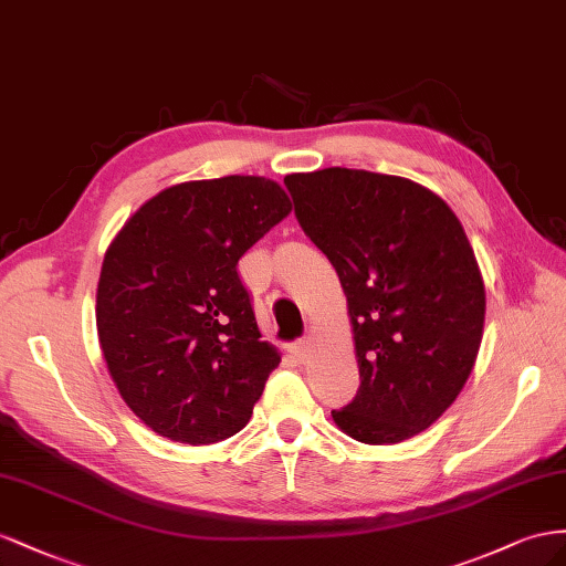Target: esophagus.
<instances>
[{"mask_svg": "<svg viewBox=\"0 0 566 566\" xmlns=\"http://www.w3.org/2000/svg\"><path fill=\"white\" fill-rule=\"evenodd\" d=\"M292 353L296 355L298 360L308 358V353H311V338H298V342L292 346Z\"/></svg>", "mask_w": 566, "mask_h": 566, "instance_id": "obj_1", "label": "esophagus"}]
</instances>
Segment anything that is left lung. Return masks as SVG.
I'll return each mask as SVG.
<instances>
[{
	"label": "left lung",
	"instance_id": "obj_1",
	"mask_svg": "<svg viewBox=\"0 0 566 566\" xmlns=\"http://www.w3.org/2000/svg\"><path fill=\"white\" fill-rule=\"evenodd\" d=\"M284 185L348 301L360 389L334 424L369 446L406 441L453 406L476 363L486 289L470 239L406 177L325 168Z\"/></svg>",
	"mask_w": 566,
	"mask_h": 566
}]
</instances>
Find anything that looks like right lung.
Returning a JSON list of instances; mask_svg holds the SVG:
<instances>
[{"label":"right lung","mask_w":566,"mask_h":566,"mask_svg":"<svg viewBox=\"0 0 566 566\" xmlns=\"http://www.w3.org/2000/svg\"><path fill=\"white\" fill-rule=\"evenodd\" d=\"M292 213L255 175L158 191L106 249L96 332L123 400L164 439L208 446L249 424L280 365L258 329L239 258Z\"/></svg>","instance_id":"obj_1"}]
</instances>
